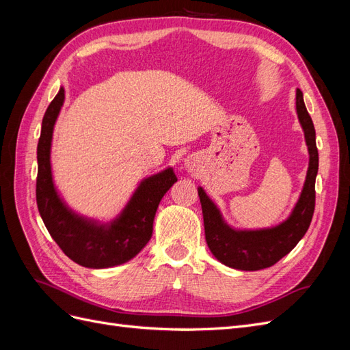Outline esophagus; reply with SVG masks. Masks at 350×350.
I'll return each instance as SVG.
<instances>
[{
    "label": "esophagus",
    "mask_w": 350,
    "mask_h": 350,
    "mask_svg": "<svg viewBox=\"0 0 350 350\" xmlns=\"http://www.w3.org/2000/svg\"><path fill=\"white\" fill-rule=\"evenodd\" d=\"M184 165H185V167L188 169L189 172H193V171H196V167L198 166V157L197 156H194V154H191V156H188V157H185V161H184Z\"/></svg>",
    "instance_id": "obj_1"
}]
</instances>
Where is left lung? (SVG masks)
Segmentation results:
<instances>
[{
	"mask_svg": "<svg viewBox=\"0 0 350 350\" xmlns=\"http://www.w3.org/2000/svg\"><path fill=\"white\" fill-rule=\"evenodd\" d=\"M296 113L304 130L308 147L310 163L301 196L288 219L276 226L261 229H237L230 226L217 204L203 187H198V197L203 208L206 241L211 254L228 267L256 271L271 267L289 254L308 230L315 206V178L319 172V150L315 144V129L305 108L304 94L296 89Z\"/></svg>",
	"mask_w": 350,
	"mask_h": 350,
	"instance_id": "1",
	"label": "left lung"
}]
</instances>
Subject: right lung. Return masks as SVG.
<instances>
[{
    "instance_id": "1",
    "label": "right lung",
    "mask_w": 350,
    "mask_h": 350,
    "mask_svg": "<svg viewBox=\"0 0 350 350\" xmlns=\"http://www.w3.org/2000/svg\"><path fill=\"white\" fill-rule=\"evenodd\" d=\"M66 100L64 86L42 120L38 143L36 201L42 220L59 248L74 262L89 269H108L134 258L153 234V220L162 197L178 179L172 167L139 183L124 208L113 219L102 221L72 210L54 183L51 163L55 122Z\"/></svg>"
}]
</instances>
